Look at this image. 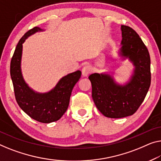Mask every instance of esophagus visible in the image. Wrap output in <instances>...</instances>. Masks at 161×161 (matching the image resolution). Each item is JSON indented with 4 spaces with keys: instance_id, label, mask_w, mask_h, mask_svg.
<instances>
[{
    "instance_id": "34e87169",
    "label": "esophagus",
    "mask_w": 161,
    "mask_h": 161,
    "mask_svg": "<svg viewBox=\"0 0 161 161\" xmlns=\"http://www.w3.org/2000/svg\"><path fill=\"white\" fill-rule=\"evenodd\" d=\"M91 71H92V68L90 66H85L81 70V73L83 76H87L91 73Z\"/></svg>"
}]
</instances>
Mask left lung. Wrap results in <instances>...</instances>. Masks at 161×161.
<instances>
[{
  "label": "left lung",
  "mask_w": 161,
  "mask_h": 161,
  "mask_svg": "<svg viewBox=\"0 0 161 161\" xmlns=\"http://www.w3.org/2000/svg\"><path fill=\"white\" fill-rule=\"evenodd\" d=\"M121 32L119 53L128 58L135 66L129 82L119 85L105 74L89 76L96 107L105 116L112 119L133 115L145 100L151 82L150 57L147 47L132 28L121 25Z\"/></svg>",
  "instance_id": "8db88e82"
}]
</instances>
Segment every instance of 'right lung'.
Masks as SVG:
<instances>
[{
  "mask_svg": "<svg viewBox=\"0 0 161 161\" xmlns=\"http://www.w3.org/2000/svg\"><path fill=\"white\" fill-rule=\"evenodd\" d=\"M38 31L42 30L37 27L31 29L19 41L11 61L10 73L14 95L19 107L32 119L48 124L58 121L66 111L71 92L80 79L81 72L76 71L64 76L54 89L47 93L35 92L29 87L21 71L22 44L26 38Z\"/></svg>",
  "mask_w": 161,
  "mask_h": 161,
  "instance_id": "add662e5",
  "label": "right lung"
}]
</instances>
